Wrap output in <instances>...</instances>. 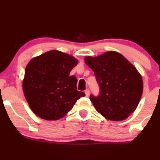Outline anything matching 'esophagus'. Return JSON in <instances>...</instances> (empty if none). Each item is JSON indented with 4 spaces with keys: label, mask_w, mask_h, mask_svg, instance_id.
I'll list each match as a JSON object with an SVG mask.
<instances>
[{
    "label": "esophagus",
    "mask_w": 160,
    "mask_h": 160,
    "mask_svg": "<svg viewBox=\"0 0 160 160\" xmlns=\"http://www.w3.org/2000/svg\"><path fill=\"white\" fill-rule=\"evenodd\" d=\"M85 94H86V97H88V95H89V90L86 89L85 91Z\"/></svg>",
    "instance_id": "1"
}]
</instances>
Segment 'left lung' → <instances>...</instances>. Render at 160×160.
I'll list each match as a JSON object with an SVG mask.
<instances>
[{"instance_id": "left-lung-1", "label": "left lung", "mask_w": 160, "mask_h": 160, "mask_svg": "<svg viewBox=\"0 0 160 160\" xmlns=\"http://www.w3.org/2000/svg\"><path fill=\"white\" fill-rule=\"evenodd\" d=\"M86 64L98 82V97L90 96L95 108L105 118L114 122L128 118L137 108L143 92V80L136 68L122 54L107 51L87 56Z\"/></svg>"}]
</instances>
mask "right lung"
<instances>
[{"label": "right lung", "instance_id": "add662e5", "mask_svg": "<svg viewBox=\"0 0 160 160\" xmlns=\"http://www.w3.org/2000/svg\"><path fill=\"white\" fill-rule=\"evenodd\" d=\"M78 59L52 50L31 59L25 68L22 88L31 110L47 121L59 120L85 93L77 90L76 77L70 72Z\"/></svg>", "mask_w": 160, "mask_h": 160}]
</instances>
